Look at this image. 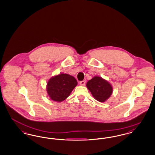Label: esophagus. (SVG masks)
I'll use <instances>...</instances> for the list:
<instances>
[{
    "instance_id": "esophagus-1",
    "label": "esophagus",
    "mask_w": 155,
    "mask_h": 155,
    "mask_svg": "<svg viewBox=\"0 0 155 155\" xmlns=\"http://www.w3.org/2000/svg\"><path fill=\"white\" fill-rule=\"evenodd\" d=\"M85 82H86L85 80H84V81H81L80 82V85H81V86H84L85 85Z\"/></svg>"
}]
</instances>
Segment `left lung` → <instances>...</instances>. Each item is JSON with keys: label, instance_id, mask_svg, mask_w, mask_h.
I'll return each instance as SVG.
<instances>
[{"label": "left lung", "instance_id": "obj_1", "mask_svg": "<svg viewBox=\"0 0 155 155\" xmlns=\"http://www.w3.org/2000/svg\"><path fill=\"white\" fill-rule=\"evenodd\" d=\"M87 87L94 97L100 102H106L113 93V87L110 84L99 76H95L89 80Z\"/></svg>", "mask_w": 155, "mask_h": 155}]
</instances>
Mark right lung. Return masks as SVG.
Returning a JSON list of instances; mask_svg holds the SVG:
<instances>
[{"mask_svg": "<svg viewBox=\"0 0 155 155\" xmlns=\"http://www.w3.org/2000/svg\"><path fill=\"white\" fill-rule=\"evenodd\" d=\"M78 82L73 76L60 73L51 77L47 83L48 95L55 102H62L70 95Z\"/></svg>", "mask_w": 155, "mask_h": 155, "instance_id": "add662e5", "label": "right lung"}]
</instances>
